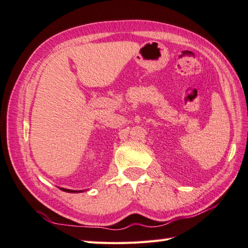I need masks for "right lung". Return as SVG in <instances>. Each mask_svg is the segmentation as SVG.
<instances>
[{
    "label": "right lung",
    "instance_id": "obj_1",
    "mask_svg": "<svg viewBox=\"0 0 248 248\" xmlns=\"http://www.w3.org/2000/svg\"><path fill=\"white\" fill-rule=\"evenodd\" d=\"M62 191L67 192V193H81L83 192V190H80V191H75V190H68V188H64V187H60Z\"/></svg>",
    "mask_w": 248,
    "mask_h": 248
}]
</instances>
